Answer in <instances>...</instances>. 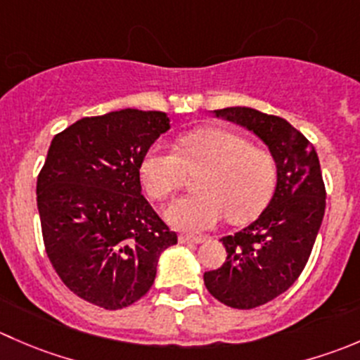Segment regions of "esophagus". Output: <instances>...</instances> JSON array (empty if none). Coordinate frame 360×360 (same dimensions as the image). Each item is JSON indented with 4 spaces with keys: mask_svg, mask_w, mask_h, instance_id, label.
<instances>
[{
    "mask_svg": "<svg viewBox=\"0 0 360 360\" xmlns=\"http://www.w3.org/2000/svg\"><path fill=\"white\" fill-rule=\"evenodd\" d=\"M179 243L183 244H200L204 243V237H197V236H181Z\"/></svg>",
    "mask_w": 360,
    "mask_h": 360,
    "instance_id": "1",
    "label": "esophagus"
}]
</instances>
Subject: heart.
Listing matches in <instances>:
<instances>
[{"mask_svg": "<svg viewBox=\"0 0 360 360\" xmlns=\"http://www.w3.org/2000/svg\"><path fill=\"white\" fill-rule=\"evenodd\" d=\"M197 174L193 190L165 209V218L184 232H204L221 221L253 219L273 197L278 169L274 156L251 146L246 137L221 128H198L177 139L176 149L156 142L141 162L148 193L165 200L183 184L186 172Z\"/></svg>", "mask_w": 360, "mask_h": 360, "instance_id": "obj_1", "label": "heart"}]
</instances>
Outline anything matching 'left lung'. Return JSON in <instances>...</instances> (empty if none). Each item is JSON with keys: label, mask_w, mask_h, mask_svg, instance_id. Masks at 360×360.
Instances as JSON below:
<instances>
[{"label": "left lung", "mask_w": 360, "mask_h": 360, "mask_svg": "<svg viewBox=\"0 0 360 360\" xmlns=\"http://www.w3.org/2000/svg\"><path fill=\"white\" fill-rule=\"evenodd\" d=\"M253 131L274 156L276 188L253 223L223 237L226 262L204 283L219 302L251 309L273 301L302 273L326 212V186L311 142L287 120L251 107L212 110Z\"/></svg>", "instance_id": "obj_1"}]
</instances>
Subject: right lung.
I'll return each instance as SVG.
<instances>
[{
  "mask_svg": "<svg viewBox=\"0 0 360 360\" xmlns=\"http://www.w3.org/2000/svg\"><path fill=\"white\" fill-rule=\"evenodd\" d=\"M170 130L158 110L82 117L56 135L37 181L47 257L84 301L121 309L148 294L158 258L177 243L142 195L141 162Z\"/></svg>",
  "mask_w": 360,
  "mask_h": 360,
  "instance_id": "add662e5",
  "label": "right lung"
}]
</instances>
